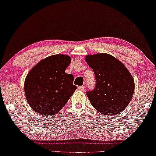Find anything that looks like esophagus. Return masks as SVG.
<instances>
[{
  "instance_id": "esophagus-1",
  "label": "esophagus",
  "mask_w": 156,
  "mask_h": 156,
  "mask_svg": "<svg viewBox=\"0 0 156 156\" xmlns=\"http://www.w3.org/2000/svg\"><path fill=\"white\" fill-rule=\"evenodd\" d=\"M78 90H80V91H84V90H85V86H83V85H82V86H78Z\"/></svg>"
}]
</instances>
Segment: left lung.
<instances>
[{
  "label": "left lung",
  "mask_w": 156,
  "mask_h": 156,
  "mask_svg": "<svg viewBox=\"0 0 156 156\" xmlns=\"http://www.w3.org/2000/svg\"><path fill=\"white\" fill-rule=\"evenodd\" d=\"M94 70L96 84L94 90L87 92L90 103L104 115H116L125 110L133 96L134 79L121 61L106 53L85 57Z\"/></svg>",
  "instance_id": "left-lung-1"
}]
</instances>
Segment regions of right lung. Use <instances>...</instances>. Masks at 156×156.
Listing matches in <instances>:
<instances>
[{
	"label": "right lung",
	"instance_id": "right-lung-1",
	"mask_svg": "<svg viewBox=\"0 0 156 156\" xmlns=\"http://www.w3.org/2000/svg\"><path fill=\"white\" fill-rule=\"evenodd\" d=\"M71 61L69 55H51L40 60L28 73L24 90L29 106L37 113L55 115L76 90L73 76L66 73Z\"/></svg>",
	"mask_w": 156,
	"mask_h": 156
}]
</instances>
